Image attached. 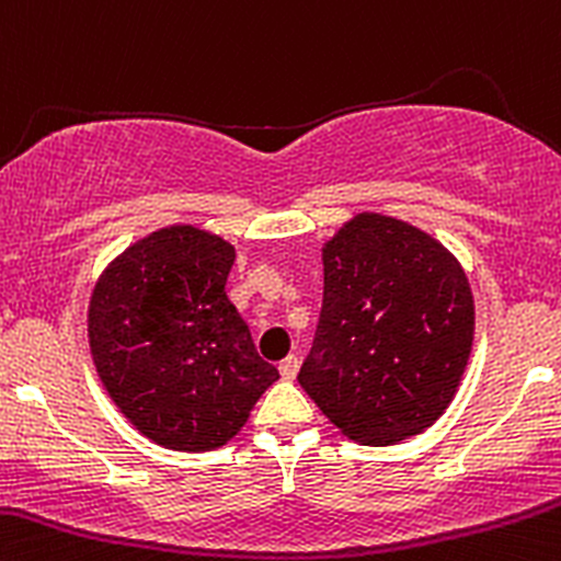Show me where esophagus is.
Returning a JSON list of instances; mask_svg holds the SVG:
<instances>
[{
	"label": "esophagus",
	"instance_id": "obj_1",
	"mask_svg": "<svg viewBox=\"0 0 561 561\" xmlns=\"http://www.w3.org/2000/svg\"><path fill=\"white\" fill-rule=\"evenodd\" d=\"M278 369H280L283 380H294V378H297V373H299V356L288 354L286 359H283L278 365Z\"/></svg>",
	"mask_w": 561,
	"mask_h": 561
}]
</instances>
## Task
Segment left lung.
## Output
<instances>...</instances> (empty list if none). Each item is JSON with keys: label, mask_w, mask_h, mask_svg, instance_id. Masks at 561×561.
Instances as JSON below:
<instances>
[{"label": "left lung", "mask_w": 561, "mask_h": 561, "mask_svg": "<svg viewBox=\"0 0 561 561\" xmlns=\"http://www.w3.org/2000/svg\"><path fill=\"white\" fill-rule=\"evenodd\" d=\"M465 270L435 238L359 213L323 245V302L297 380L351 440L391 446L451 405L472 348Z\"/></svg>", "instance_id": "8db88e82"}]
</instances>
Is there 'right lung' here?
<instances>
[{
  "label": "right lung",
  "mask_w": 561,
  "mask_h": 561,
  "mask_svg": "<svg viewBox=\"0 0 561 561\" xmlns=\"http://www.w3.org/2000/svg\"><path fill=\"white\" fill-rule=\"evenodd\" d=\"M234 245L192 224L126 248L96 280L89 343L121 413L172 451L232 440L280 378L229 302Z\"/></svg>",
  "instance_id": "obj_1"
}]
</instances>
